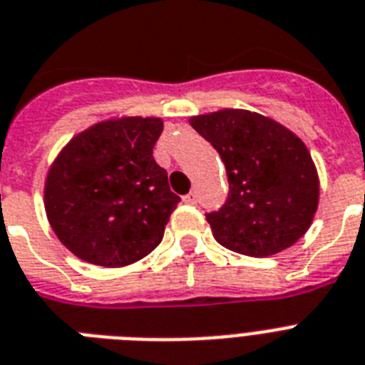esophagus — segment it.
Instances as JSON below:
<instances>
[{
	"label": "esophagus",
	"instance_id": "34e87169",
	"mask_svg": "<svg viewBox=\"0 0 365 365\" xmlns=\"http://www.w3.org/2000/svg\"><path fill=\"white\" fill-rule=\"evenodd\" d=\"M183 202H185V204H197V195L191 191L189 195H185V197H183Z\"/></svg>",
	"mask_w": 365,
	"mask_h": 365
}]
</instances>
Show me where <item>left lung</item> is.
Returning a JSON list of instances; mask_svg holds the SVG:
<instances>
[{
	"instance_id": "obj_1",
	"label": "left lung",
	"mask_w": 365,
	"mask_h": 365,
	"mask_svg": "<svg viewBox=\"0 0 365 365\" xmlns=\"http://www.w3.org/2000/svg\"><path fill=\"white\" fill-rule=\"evenodd\" d=\"M189 123L217 150L229 178L225 204L206 213L213 238L247 257L296 244L319 206V176L306 144L277 121L238 108Z\"/></svg>"
}]
</instances>
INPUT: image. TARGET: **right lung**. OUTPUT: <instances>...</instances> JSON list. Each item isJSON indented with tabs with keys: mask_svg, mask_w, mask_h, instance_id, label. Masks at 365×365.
<instances>
[{
	"mask_svg": "<svg viewBox=\"0 0 365 365\" xmlns=\"http://www.w3.org/2000/svg\"><path fill=\"white\" fill-rule=\"evenodd\" d=\"M161 131L159 118L101 121L76 135L50 167L46 215L78 259L120 268L161 244L180 202L153 159Z\"/></svg>",
	"mask_w": 365,
	"mask_h": 365,
	"instance_id": "obj_1",
	"label": "right lung"
}]
</instances>
